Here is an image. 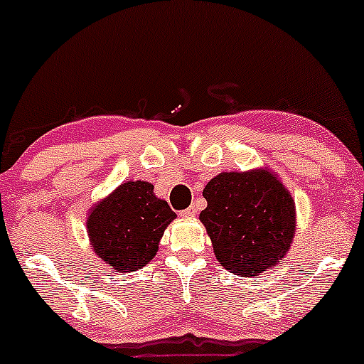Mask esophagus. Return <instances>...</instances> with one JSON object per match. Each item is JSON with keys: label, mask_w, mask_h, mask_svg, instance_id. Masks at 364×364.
I'll list each match as a JSON object with an SVG mask.
<instances>
[{"label": "esophagus", "mask_w": 364, "mask_h": 364, "mask_svg": "<svg viewBox=\"0 0 364 364\" xmlns=\"http://www.w3.org/2000/svg\"><path fill=\"white\" fill-rule=\"evenodd\" d=\"M196 211H197V208H196V205H190V208L183 209V211L179 213V215H181V216H185V218H190V216H193V215H196Z\"/></svg>", "instance_id": "1"}]
</instances>
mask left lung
I'll use <instances>...</instances> for the list:
<instances>
[{
    "label": "left lung",
    "mask_w": 364,
    "mask_h": 364,
    "mask_svg": "<svg viewBox=\"0 0 364 364\" xmlns=\"http://www.w3.org/2000/svg\"><path fill=\"white\" fill-rule=\"evenodd\" d=\"M208 229L216 259L240 277H257L284 259L296 230L294 203L267 171L223 172L203 192Z\"/></svg>",
    "instance_id": "obj_1"
}]
</instances>
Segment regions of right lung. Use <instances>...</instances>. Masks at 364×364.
Returning <instances> with one entry per match:
<instances>
[{
	"label": "right lung",
	"mask_w": 364,
	"mask_h": 364,
	"mask_svg": "<svg viewBox=\"0 0 364 364\" xmlns=\"http://www.w3.org/2000/svg\"><path fill=\"white\" fill-rule=\"evenodd\" d=\"M176 213L153 193L148 181L123 183L93 209L87 220L93 250L119 273H132L159 250L165 227Z\"/></svg>",
	"instance_id": "right-lung-1"
}]
</instances>
